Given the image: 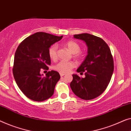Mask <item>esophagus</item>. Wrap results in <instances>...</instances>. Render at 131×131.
I'll return each instance as SVG.
<instances>
[{
    "label": "esophagus",
    "instance_id": "1",
    "mask_svg": "<svg viewBox=\"0 0 131 131\" xmlns=\"http://www.w3.org/2000/svg\"><path fill=\"white\" fill-rule=\"evenodd\" d=\"M60 76L61 77H62L64 76V75H65V73H60Z\"/></svg>",
    "mask_w": 131,
    "mask_h": 131
}]
</instances>
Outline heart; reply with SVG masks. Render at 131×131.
Here are the masks:
<instances>
[{"mask_svg": "<svg viewBox=\"0 0 131 131\" xmlns=\"http://www.w3.org/2000/svg\"><path fill=\"white\" fill-rule=\"evenodd\" d=\"M65 46L72 54L77 57L80 55L81 47L78 43L74 41H69L65 43ZM58 47L56 44H53L48 48V56L52 60H56L57 58ZM75 63L73 61H61L54 66V69L60 73H66L69 72L71 69L75 67Z\"/></svg>", "mask_w": 131, "mask_h": 131, "instance_id": "b5f03b06", "label": "heart"}]
</instances>
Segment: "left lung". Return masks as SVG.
Wrapping results in <instances>:
<instances>
[{
    "label": "left lung",
    "mask_w": 131,
    "mask_h": 131,
    "mask_svg": "<svg viewBox=\"0 0 131 131\" xmlns=\"http://www.w3.org/2000/svg\"><path fill=\"white\" fill-rule=\"evenodd\" d=\"M88 46V55L77 70L84 72L85 77L73 74L70 88L77 96L84 100H92L100 96L109 84L112 75L114 64L109 46L99 37L89 34L74 35Z\"/></svg>",
    "instance_id": "8db88e82"
}]
</instances>
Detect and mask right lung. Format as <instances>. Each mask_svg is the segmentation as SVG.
<instances>
[{"label":"right lung","instance_id":"1","mask_svg":"<svg viewBox=\"0 0 131 131\" xmlns=\"http://www.w3.org/2000/svg\"><path fill=\"white\" fill-rule=\"evenodd\" d=\"M58 37L39 32L29 36L20 43L15 52L13 74L17 85L26 97L42 102L51 97L60 79L57 71L51 70L42 77L41 69L51 64L48 48L61 40Z\"/></svg>","mask_w":131,"mask_h":131}]
</instances>
